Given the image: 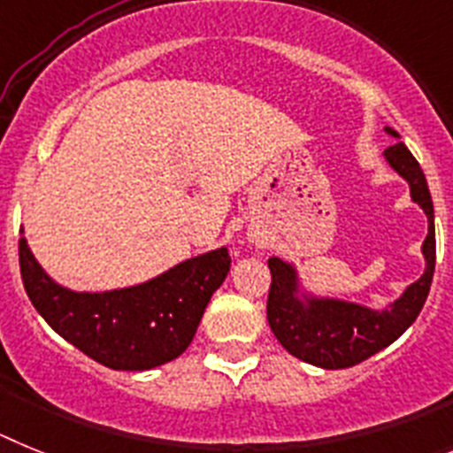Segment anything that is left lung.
Here are the masks:
<instances>
[{
    "label": "left lung",
    "instance_id": "1",
    "mask_svg": "<svg viewBox=\"0 0 453 453\" xmlns=\"http://www.w3.org/2000/svg\"><path fill=\"white\" fill-rule=\"evenodd\" d=\"M385 134L396 139V143L383 152L385 161L406 180L412 203L419 204L428 219V234L422 243L426 266L422 278L408 285L396 301L376 310L360 303L303 292L296 266L280 257H269L271 289L266 319L287 351L314 367H353L373 353L383 351L411 328L431 289L435 269L434 200L422 168L401 143L399 134L392 127H385Z\"/></svg>",
    "mask_w": 453,
    "mask_h": 453
}]
</instances>
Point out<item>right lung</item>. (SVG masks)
Here are the masks:
<instances>
[{"label":"right lung","mask_w":453,"mask_h":453,"mask_svg":"<svg viewBox=\"0 0 453 453\" xmlns=\"http://www.w3.org/2000/svg\"><path fill=\"white\" fill-rule=\"evenodd\" d=\"M227 271V249H216L141 285L73 292L45 273L25 234L19 237V273L38 314L96 363L123 372H145L182 356Z\"/></svg>","instance_id":"right-lung-1"}]
</instances>
